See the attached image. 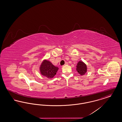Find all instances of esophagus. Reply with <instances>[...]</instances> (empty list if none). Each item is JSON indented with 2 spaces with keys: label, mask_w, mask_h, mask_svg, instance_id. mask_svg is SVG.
I'll list each match as a JSON object with an SVG mask.
<instances>
[{
  "label": "esophagus",
  "mask_w": 122,
  "mask_h": 122,
  "mask_svg": "<svg viewBox=\"0 0 122 122\" xmlns=\"http://www.w3.org/2000/svg\"><path fill=\"white\" fill-rule=\"evenodd\" d=\"M68 63H65V64H64V65H68Z\"/></svg>",
  "instance_id": "obj_1"
}]
</instances>
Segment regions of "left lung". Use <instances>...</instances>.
I'll list each match as a JSON object with an SVG mask.
<instances>
[{
  "instance_id": "left-lung-1",
  "label": "left lung",
  "mask_w": 122,
  "mask_h": 122,
  "mask_svg": "<svg viewBox=\"0 0 122 122\" xmlns=\"http://www.w3.org/2000/svg\"><path fill=\"white\" fill-rule=\"evenodd\" d=\"M87 66L82 61H80L76 66V70L81 76L85 75L87 72Z\"/></svg>"
}]
</instances>
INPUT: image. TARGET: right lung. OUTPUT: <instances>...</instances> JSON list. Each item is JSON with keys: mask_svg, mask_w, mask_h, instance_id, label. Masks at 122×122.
<instances>
[{"mask_svg": "<svg viewBox=\"0 0 122 122\" xmlns=\"http://www.w3.org/2000/svg\"><path fill=\"white\" fill-rule=\"evenodd\" d=\"M39 69L42 76L52 79L56 74L58 68L54 66L49 61L44 59L41 63Z\"/></svg>", "mask_w": 122, "mask_h": 122, "instance_id": "1", "label": "right lung"}]
</instances>
